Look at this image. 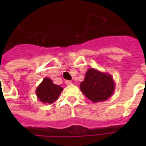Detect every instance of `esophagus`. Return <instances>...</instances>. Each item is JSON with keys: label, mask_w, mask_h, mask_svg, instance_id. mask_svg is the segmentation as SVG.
Returning <instances> with one entry per match:
<instances>
[{"label": "esophagus", "mask_w": 146, "mask_h": 146, "mask_svg": "<svg viewBox=\"0 0 146 146\" xmlns=\"http://www.w3.org/2000/svg\"><path fill=\"white\" fill-rule=\"evenodd\" d=\"M73 83H72V81H70V80H66V85H71Z\"/></svg>", "instance_id": "obj_1"}]
</instances>
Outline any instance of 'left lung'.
<instances>
[{
	"mask_svg": "<svg viewBox=\"0 0 146 146\" xmlns=\"http://www.w3.org/2000/svg\"><path fill=\"white\" fill-rule=\"evenodd\" d=\"M114 88L115 86L112 76L93 68L88 70L85 79L80 84V90L93 102L108 99L113 95Z\"/></svg>",
	"mask_w": 146,
	"mask_h": 146,
	"instance_id": "obj_1",
	"label": "left lung"
}]
</instances>
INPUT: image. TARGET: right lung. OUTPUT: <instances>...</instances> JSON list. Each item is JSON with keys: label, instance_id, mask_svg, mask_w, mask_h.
Listing matches in <instances>:
<instances>
[{"label": "right lung", "instance_id": "add662e5", "mask_svg": "<svg viewBox=\"0 0 146 146\" xmlns=\"http://www.w3.org/2000/svg\"><path fill=\"white\" fill-rule=\"evenodd\" d=\"M62 88L57 84H54L49 78H44L42 83L37 87L36 93L38 99L44 103H52L57 100Z\"/></svg>", "mask_w": 146, "mask_h": 146}]
</instances>
